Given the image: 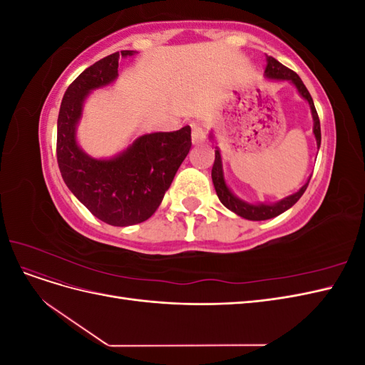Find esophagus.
Listing matches in <instances>:
<instances>
[{"label":"esophagus","instance_id":"34e87169","mask_svg":"<svg viewBox=\"0 0 365 365\" xmlns=\"http://www.w3.org/2000/svg\"><path fill=\"white\" fill-rule=\"evenodd\" d=\"M205 140V126L204 125H192V143L193 145H200Z\"/></svg>","mask_w":365,"mask_h":365}]
</instances>
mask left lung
<instances>
[{"instance_id":"8db88e82","label":"left lung","mask_w":365,"mask_h":365,"mask_svg":"<svg viewBox=\"0 0 365 365\" xmlns=\"http://www.w3.org/2000/svg\"><path fill=\"white\" fill-rule=\"evenodd\" d=\"M267 62H268V65H267V70H264V73H267L268 77H271V79H275V81H289V82H292L297 86L298 93H300L302 97H304L306 101L309 102V106H311L312 117H314V134H315V138H317V145L319 148V145H322V129H319V118H318L312 97H311V94H309L307 88L304 86L303 81L300 79V77H298V74L295 71L289 70L288 67H284L283 63H280L279 61H275L274 58L268 56ZM212 180H213V184H215V190L217 193L219 201L222 202L228 210H231L233 213H236L242 217H245V219H250V220H267V219H271V217L282 215L283 212H286V210L291 208L298 200H300L302 195L307 189V184H309V181H307L297 193H294L288 197H284V200L275 202V204H271V205H268V204H259V205L248 204L245 201L239 200V197H236L233 193H231V190L228 189V185L225 184L224 170H222V160H220L219 150H215V163H213V169H212Z\"/></svg>"}]
</instances>
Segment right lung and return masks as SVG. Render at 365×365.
<instances>
[{
	"instance_id": "right-lung-1",
	"label": "right lung",
	"mask_w": 365,
	"mask_h": 365,
	"mask_svg": "<svg viewBox=\"0 0 365 365\" xmlns=\"http://www.w3.org/2000/svg\"><path fill=\"white\" fill-rule=\"evenodd\" d=\"M130 50L121 56H132ZM120 53L93 63L63 94L58 117L56 155L62 178L73 195L103 222L126 227L145 222L160 207L176 170L192 148V129L153 132L137 138L111 160H94L76 143V125L88 93L111 83Z\"/></svg>"
}]
</instances>
